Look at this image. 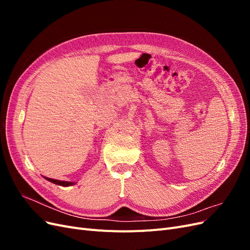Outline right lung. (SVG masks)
Masks as SVG:
<instances>
[{
  "instance_id": "add662e5",
  "label": "right lung",
  "mask_w": 250,
  "mask_h": 250,
  "mask_svg": "<svg viewBox=\"0 0 250 250\" xmlns=\"http://www.w3.org/2000/svg\"><path fill=\"white\" fill-rule=\"evenodd\" d=\"M47 180L51 181V183L58 185V186H62V187H70L73 186L76 183H74V181H63V180H57V179H53V178H49V177H44Z\"/></svg>"
}]
</instances>
